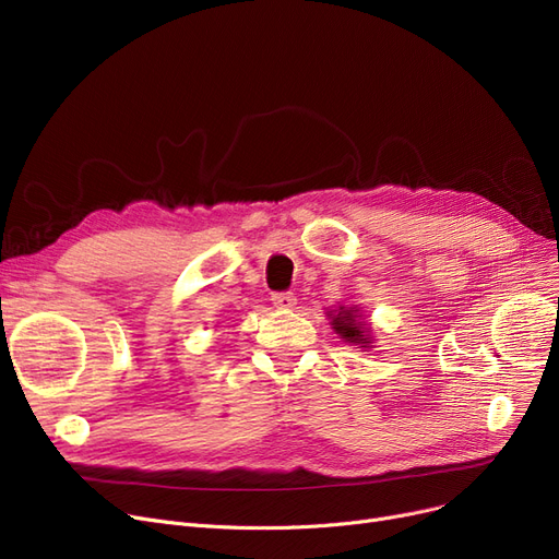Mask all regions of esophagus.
Returning a JSON list of instances; mask_svg holds the SVG:
<instances>
[{"label":"esophagus","mask_w":559,"mask_h":559,"mask_svg":"<svg viewBox=\"0 0 559 559\" xmlns=\"http://www.w3.org/2000/svg\"><path fill=\"white\" fill-rule=\"evenodd\" d=\"M271 300L277 309H294L298 305V298L294 294H273Z\"/></svg>","instance_id":"esophagus-1"}]
</instances>
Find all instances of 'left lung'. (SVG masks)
<instances>
[{
    "label": "left lung",
    "mask_w": 559,
    "mask_h": 559,
    "mask_svg": "<svg viewBox=\"0 0 559 559\" xmlns=\"http://www.w3.org/2000/svg\"><path fill=\"white\" fill-rule=\"evenodd\" d=\"M328 318H330L332 330L338 334V338H343L350 345H357V348H361L364 353L373 348V343H376L373 328L364 321V313L357 305H353V307L341 305L338 309H330Z\"/></svg>",
    "instance_id": "8db88e82"
}]
</instances>
